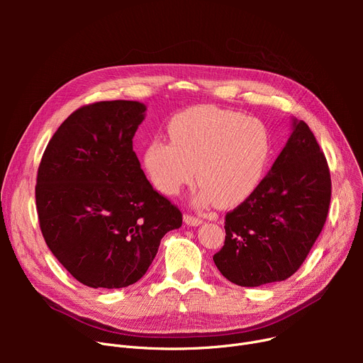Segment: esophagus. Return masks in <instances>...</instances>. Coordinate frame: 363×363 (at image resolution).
Returning a JSON list of instances; mask_svg holds the SVG:
<instances>
[{
  "mask_svg": "<svg viewBox=\"0 0 363 363\" xmlns=\"http://www.w3.org/2000/svg\"><path fill=\"white\" fill-rule=\"evenodd\" d=\"M184 220H185V223L189 225V226H199V225L203 223V220H201L200 218H196V216H191V215H186V216L184 218Z\"/></svg>",
  "mask_w": 363,
  "mask_h": 363,
  "instance_id": "1",
  "label": "esophagus"
}]
</instances>
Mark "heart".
<instances>
[{
	"label": "heart",
	"instance_id": "b5f03b06",
	"mask_svg": "<svg viewBox=\"0 0 363 363\" xmlns=\"http://www.w3.org/2000/svg\"><path fill=\"white\" fill-rule=\"evenodd\" d=\"M167 133L170 143L152 140L143 156L150 179L167 196L197 177L196 204L233 207L256 191L268 170L271 135L255 118L200 106L172 118Z\"/></svg>",
	"mask_w": 363,
	"mask_h": 363
}]
</instances>
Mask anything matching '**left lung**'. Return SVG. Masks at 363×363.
Returning a JSON list of instances; mask_svg holds the SVG:
<instances>
[{
  "label": "left lung",
  "instance_id": "obj_1",
  "mask_svg": "<svg viewBox=\"0 0 363 363\" xmlns=\"http://www.w3.org/2000/svg\"><path fill=\"white\" fill-rule=\"evenodd\" d=\"M331 178L327 159L303 121L256 191L225 216V242L213 256L220 274L241 287L290 278L327 220Z\"/></svg>",
  "mask_w": 363,
  "mask_h": 363
}]
</instances>
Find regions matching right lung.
<instances>
[{"mask_svg":"<svg viewBox=\"0 0 363 363\" xmlns=\"http://www.w3.org/2000/svg\"><path fill=\"white\" fill-rule=\"evenodd\" d=\"M140 101H100L73 111L38 169L35 199L44 240L91 289H123L144 277L177 206L151 186L132 150L145 118Z\"/></svg>","mask_w":363,"mask_h":363,"instance_id":"right-lung-1","label":"right lung"}]
</instances>
